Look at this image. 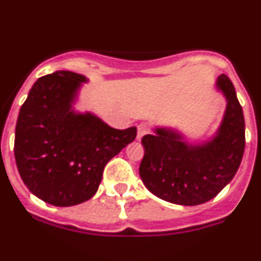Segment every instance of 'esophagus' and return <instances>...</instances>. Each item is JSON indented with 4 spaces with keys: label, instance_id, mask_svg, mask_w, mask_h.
<instances>
[{
    "label": "esophagus",
    "instance_id": "obj_1",
    "mask_svg": "<svg viewBox=\"0 0 261 261\" xmlns=\"http://www.w3.org/2000/svg\"><path fill=\"white\" fill-rule=\"evenodd\" d=\"M148 133H149V125H148V123H145V122L139 123V126H138V136H136V138H138L139 140H140V139H142L143 136H144L145 134H148Z\"/></svg>",
    "mask_w": 261,
    "mask_h": 261
}]
</instances>
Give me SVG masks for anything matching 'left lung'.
<instances>
[{
	"mask_svg": "<svg viewBox=\"0 0 261 261\" xmlns=\"http://www.w3.org/2000/svg\"><path fill=\"white\" fill-rule=\"evenodd\" d=\"M216 87L225 96L226 109L211 140L192 145L177 131L165 127L143 136L145 153L139 174L158 198L196 206L218 196L234 177L245 152V118L232 81L221 74Z\"/></svg>",
	"mask_w": 261,
	"mask_h": 261,
	"instance_id": "obj_1",
	"label": "left lung"
}]
</instances>
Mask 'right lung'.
<instances>
[{"label": "right lung", "mask_w": 261, "mask_h": 261, "mask_svg": "<svg viewBox=\"0 0 261 261\" xmlns=\"http://www.w3.org/2000/svg\"><path fill=\"white\" fill-rule=\"evenodd\" d=\"M86 77L57 70L40 77L19 112L16 166L27 188L42 201L67 207L96 193L109 161L136 138V127L116 130L72 108Z\"/></svg>", "instance_id": "add662e5"}]
</instances>
